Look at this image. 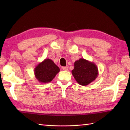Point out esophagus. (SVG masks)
Wrapping results in <instances>:
<instances>
[{
  "instance_id": "34e87169",
  "label": "esophagus",
  "mask_w": 130,
  "mask_h": 130,
  "mask_svg": "<svg viewBox=\"0 0 130 130\" xmlns=\"http://www.w3.org/2000/svg\"><path fill=\"white\" fill-rule=\"evenodd\" d=\"M62 70H65V71H67L68 70V68L67 67H62Z\"/></svg>"
}]
</instances>
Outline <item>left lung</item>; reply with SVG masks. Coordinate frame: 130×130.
<instances>
[{
	"label": "left lung",
	"mask_w": 130,
	"mask_h": 130,
	"mask_svg": "<svg viewBox=\"0 0 130 130\" xmlns=\"http://www.w3.org/2000/svg\"><path fill=\"white\" fill-rule=\"evenodd\" d=\"M77 83L86 86L95 80L98 75V69L93 62L80 58L74 62V68L71 71Z\"/></svg>",
	"instance_id": "8db88e82"
}]
</instances>
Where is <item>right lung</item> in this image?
<instances>
[{
  "label": "right lung",
  "mask_w": 130,
  "mask_h": 130,
  "mask_svg": "<svg viewBox=\"0 0 130 130\" xmlns=\"http://www.w3.org/2000/svg\"><path fill=\"white\" fill-rule=\"evenodd\" d=\"M59 71V68L49 59H46L38 63L34 69L36 78L41 83L51 82Z\"/></svg>",
  "instance_id": "add662e5"
}]
</instances>
